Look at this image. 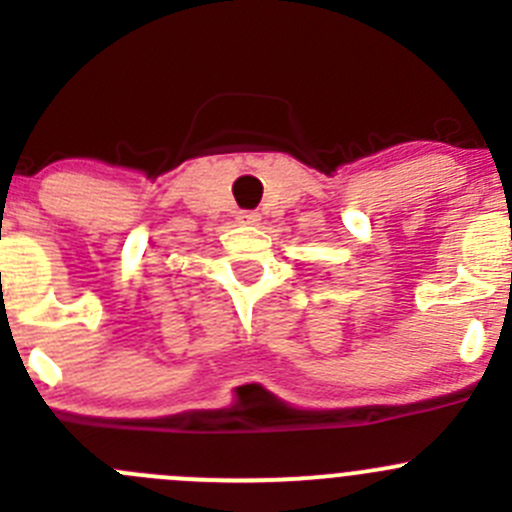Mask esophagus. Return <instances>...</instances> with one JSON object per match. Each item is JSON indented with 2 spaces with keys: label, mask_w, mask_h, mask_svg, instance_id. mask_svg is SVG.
I'll return each mask as SVG.
<instances>
[{
  "label": "esophagus",
  "mask_w": 512,
  "mask_h": 512,
  "mask_svg": "<svg viewBox=\"0 0 512 512\" xmlns=\"http://www.w3.org/2000/svg\"><path fill=\"white\" fill-rule=\"evenodd\" d=\"M237 223H240V225H257V223H260V215L252 213V210H242V213H237Z\"/></svg>",
  "instance_id": "obj_1"
}]
</instances>
